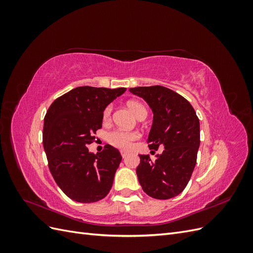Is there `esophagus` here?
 <instances>
[{"label": "esophagus", "mask_w": 253, "mask_h": 253, "mask_svg": "<svg viewBox=\"0 0 253 253\" xmlns=\"http://www.w3.org/2000/svg\"><path fill=\"white\" fill-rule=\"evenodd\" d=\"M120 154H121L122 158H125V157H126V156H127V152H126V151H121V152H120Z\"/></svg>", "instance_id": "1"}]
</instances>
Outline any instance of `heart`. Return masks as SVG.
I'll use <instances>...</instances> for the list:
<instances>
[{"mask_svg":"<svg viewBox=\"0 0 253 253\" xmlns=\"http://www.w3.org/2000/svg\"><path fill=\"white\" fill-rule=\"evenodd\" d=\"M127 108L132 111V113L135 115L137 118L141 116H147V110L144 109V106L139 103L138 101H128ZM113 111V106L108 105L103 111V120L109 121L111 118ZM139 138V134L136 132H126L120 131V129H116L109 134L108 140L113 145V147L120 149V150H128L132 147L133 141Z\"/></svg>","mask_w":253,"mask_h":253,"instance_id":"b5f03b06","label":"heart"}]
</instances>
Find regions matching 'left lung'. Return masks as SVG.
<instances>
[{"mask_svg":"<svg viewBox=\"0 0 253 253\" xmlns=\"http://www.w3.org/2000/svg\"><path fill=\"white\" fill-rule=\"evenodd\" d=\"M153 112L148 142L150 150L165 148L155 160L139 155L136 173L142 190L156 200H169L186 188L196 165L200 148V120L187 99L165 86L129 88Z\"/></svg>","mask_w":253,"mask_h":253,"instance_id":"left-lung-1","label":"left lung"}]
</instances>
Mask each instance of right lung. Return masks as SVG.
Masks as SVG:
<instances>
[{"label":"right lung","mask_w":253,"mask_h":253,"mask_svg":"<svg viewBox=\"0 0 253 253\" xmlns=\"http://www.w3.org/2000/svg\"><path fill=\"white\" fill-rule=\"evenodd\" d=\"M126 87L79 86L56 99L45 115L43 147L59 188L78 203H95L109 194L121 162L119 151L106 144L97 154L87 145L102 127L103 111Z\"/></svg>","instance_id":"obj_1"}]
</instances>
